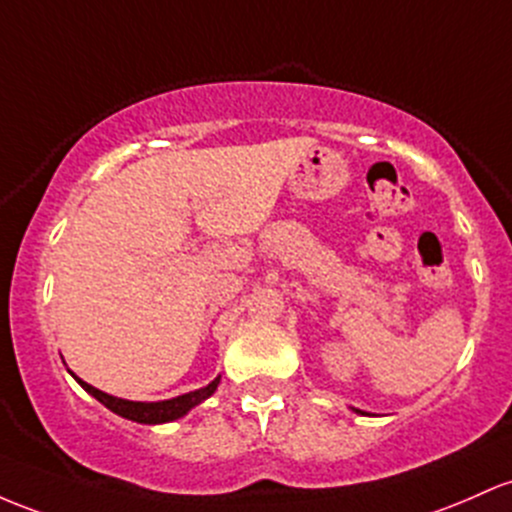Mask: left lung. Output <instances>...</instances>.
Wrapping results in <instances>:
<instances>
[{
    "mask_svg": "<svg viewBox=\"0 0 512 512\" xmlns=\"http://www.w3.org/2000/svg\"><path fill=\"white\" fill-rule=\"evenodd\" d=\"M352 411H355V413H362V411H357V408H352ZM362 415H367V413H362Z\"/></svg>",
    "mask_w": 512,
    "mask_h": 512,
    "instance_id": "left-lung-1",
    "label": "left lung"
}]
</instances>
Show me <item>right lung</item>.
Wrapping results in <instances>:
<instances>
[{
    "label": "right lung",
    "mask_w": 512,
    "mask_h": 512,
    "mask_svg": "<svg viewBox=\"0 0 512 512\" xmlns=\"http://www.w3.org/2000/svg\"><path fill=\"white\" fill-rule=\"evenodd\" d=\"M67 372H70V369H67ZM75 381L89 393V396H94L99 403H104L111 413L121 415V418L126 420H133V423L160 425V423H172V420L177 418H184L192 408H196L199 403H204L206 398L213 396V391H216L218 384H221V376H216V379H213L211 384H206L204 389L182 393V396L167 398V401H126V398H116L111 396V393L94 389L92 384L82 381L80 376H75Z\"/></svg>",
    "instance_id": "1"
}]
</instances>
